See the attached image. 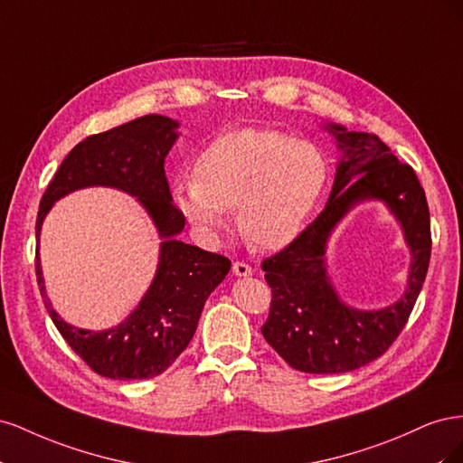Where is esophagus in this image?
Instances as JSON below:
<instances>
[{
    "label": "esophagus",
    "instance_id": "esophagus-1",
    "mask_svg": "<svg viewBox=\"0 0 463 463\" xmlns=\"http://www.w3.org/2000/svg\"><path fill=\"white\" fill-rule=\"evenodd\" d=\"M233 274L240 276V278H245V276L253 274V269H250V266H249L247 262L237 260V262H233Z\"/></svg>",
    "mask_w": 463,
    "mask_h": 463
}]
</instances>
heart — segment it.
Returning a JSON list of instances; mask_svg holds the SVG:
<instances>
[{
  "label": "heart",
  "mask_w": 463,
  "mask_h": 463,
  "mask_svg": "<svg viewBox=\"0 0 463 463\" xmlns=\"http://www.w3.org/2000/svg\"><path fill=\"white\" fill-rule=\"evenodd\" d=\"M330 164L318 145L291 135L241 129L218 137L194 160L174 201L199 232L237 208V228L259 249H282L305 226L326 189Z\"/></svg>",
  "instance_id": "b5f03b06"
}]
</instances>
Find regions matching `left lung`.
<instances>
[{
  "label": "left lung",
  "mask_w": 463,
  "mask_h": 463,
  "mask_svg": "<svg viewBox=\"0 0 463 463\" xmlns=\"http://www.w3.org/2000/svg\"><path fill=\"white\" fill-rule=\"evenodd\" d=\"M342 150L325 210L279 253L262 260L272 288L269 318L260 332L289 367L332 374L355 371L381 357L408 322L430 260V218L425 191L410 164H402L373 133L326 128ZM384 200L412 249L409 288L381 312H357L339 301L324 264L326 241L361 200Z\"/></svg>",
  "instance_id": "left-lung-1"
}]
</instances>
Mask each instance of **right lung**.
<instances>
[{
	"label": "right lung",
	"instance_id": "obj_1",
	"mask_svg": "<svg viewBox=\"0 0 463 463\" xmlns=\"http://www.w3.org/2000/svg\"><path fill=\"white\" fill-rule=\"evenodd\" d=\"M177 128V121L150 114L87 137L67 154L40 201L36 237L52 204L67 193L94 185L116 187L141 201L164 240L156 276L121 325L100 332L80 330L67 325L44 301L73 352L94 373L114 381H141L170 367L193 340L208 296L232 266L226 257L174 240L185 228V216L172 203L164 158L175 143ZM36 279L44 293L38 250Z\"/></svg>",
	"mask_w": 463,
	"mask_h": 463
}]
</instances>
